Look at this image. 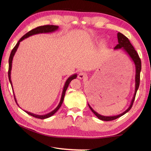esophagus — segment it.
<instances>
[{"mask_svg":"<svg viewBox=\"0 0 151 151\" xmlns=\"http://www.w3.org/2000/svg\"><path fill=\"white\" fill-rule=\"evenodd\" d=\"M86 76H87V75H86V73H84V72H81L79 74H78V77L79 79H84L85 78Z\"/></svg>","mask_w":151,"mask_h":151,"instance_id":"1","label":"esophagus"}]
</instances>
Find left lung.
Segmentation results:
<instances>
[{"label": "left lung", "mask_w": 151, "mask_h": 151, "mask_svg": "<svg viewBox=\"0 0 151 151\" xmlns=\"http://www.w3.org/2000/svg\"><path fill=\"white\" fill-rule=\"evenodd\" d=\"M117 39H118V44L115 47L114 49H122L125 52H126L128 55L130 56V58L133 61V62L135 65L136 67V75H135V92H134V97L132 99V101H131L130 105L129 107L127 108V110H125L124 112L122 114H120L119 115H114V116H104V115H102L101 114H98L97 112H96L93 109L90 105L88 104V106L89 108L91 109V110L93 111L96 116H97L99 119L102 121H112L114 119H116L121 117L122 115H124L126 113L129 111L131 108L132 106V104L134 103V99L136 97V95L137 89L139 88V82H140V72L141 69H142V62H141V60L139 57L138 54L137 53L136 50L134 49V47L132 45V44L130 43V41L129 40L128 38L124 36L123 34L120 32H118L117 34Z\"/></svg>", "instance_id": "8db88e82"}]
</instances>
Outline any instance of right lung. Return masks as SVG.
I'll use <instances>...</instances> for the list:
<instances>
[{
	"mask_svg": "<svg viewBox=\"0 0 151 151\" xmlns=\"http://www.w3.org/2000/svg\"><path fill=\"white\" fill-rule=\"evenodd\" d=\"M58 28H59V27L58 26H56V25H44V26L38 27H37L36 28H34V29L29 31L26 34H24V36H22L21 38V39L19 40L17 43L16 44V45L14 47V49H12V52H11V54H10V56H9V58L8 78H9V82H10L12 88H13V86H12V81H11V70H12V61H13V58H14V56L15 55L16 51H17V50L18 49L19 45V43H20L21 41H22V40H24V39H26V38H27L28 37H30L31 36H33V35H35V34H45V33H52V32H53L56 31L58 29ZM76 77H77V74H74V75L69 76V77L67 79V81H66V82L65 83V84H64V87H63L62 94V97H61L60 103L58 104V106L55 109H54V110H52V111H50V113H48V114H47L45 115H41L34 114L31 113V112L25 111V110H24V111L26 112V113H27L28 114H29L30 115H32V117H36V118H38V119H47L48 117H51V116H52V115H53L54 114H55L56 112L59 109H60V108L61 107V106H62V104L63 103L64 97H65V91L67 90V88H68L69 84H70V82H71V81H73V79H75ZM13 93H14L15 101L16 102V103H17V104L18 105L17 102V100H16L15 94H14V89H13Z\"/></svg>",
	"mask_w": 151,
	"mask_h": 151,
	"instance_id": "add662e5",
	"label": "right lung"
}]
</instances>
